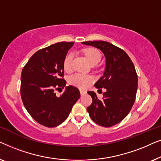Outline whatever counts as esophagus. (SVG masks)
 Masks as SVG:
<instances>
[{
	"mask_svg": "<svg viewBox=\"0 0 161 161\" xmlns=\"http://www.w3.org/2000/svg\"><path fill=\"white\" fill-rule=\"evenodd\" d=\"M80 93L81 95H84V94H86V92L83 91V90H80Z\"/></svg>",
	"mask_w": 161,
	"mask_h": 161,
	"instance_id": "esophagus-1",
	"label": "esophagus"
}]
</instances>
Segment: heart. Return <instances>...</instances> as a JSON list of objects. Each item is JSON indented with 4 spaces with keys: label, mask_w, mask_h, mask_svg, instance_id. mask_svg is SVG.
<instances>
[{
    "label": "heart",
    "mask_w": 161,
    "mask_h": 161,
    "mask_svg": "<svg viewBox=\"0 0 161 161\" xmlns=\"http://www.w3.org/2000/svg\"><path fill=\"white\" fill-rule=\"evenodd\" d=\"M83 53L86 57L87 60L91 64H97L101 59V54L95 48H86L83 50ZM74 60V54L72 53H69L65 57L64 61V68L65 71L69 72L72 69V64H73ZM94 78L92 76L86 75L76 73L72 75L69 78V83L72 85L77 86L80 89H85L89 86Z\"/></svg>",
    "instance_id": "b5f03b06"
}]
</instances>
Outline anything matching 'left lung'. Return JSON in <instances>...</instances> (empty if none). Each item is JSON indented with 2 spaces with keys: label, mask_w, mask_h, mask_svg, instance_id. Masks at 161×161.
I'll return each instance as SVG.
<instances>
[{
  "label": "left lung",
  "mask_w": 161,
  "mask_h": 161,
  "mask_svg": "<svg viewBox=\"0 0 161 161\" xmlns=\"http://www.w3.org/2000/svg\"><path fill=\"white\" fill-rule=\"evenodd\" d=\"M83 45L100 50L105 58L103 76L94 84L98 90L104 88L102 100L96 93L88 92L92 103L87 108L90 117L100 126L109 127L127 116L136 100L138 76L133 61L119 47L105 41L83 42Z\"/></svg>",
  "instance_id": "8db88e82"
}]
</instances>
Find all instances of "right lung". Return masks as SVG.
<instances>
[{"instance_id":"1","label":"right lung","mask_w":161,"mask_h":161,"mask_svg":"<svg viewBox=\"0 0 161 161\" xmlns=\"http://www.w3.org/2000/svg\"><path fill=\"white\" fill-rule=\"evenodd\" d=\"M74 42H58L35 53L23 67L20 94L24 106L35 121L54 127L64 122L80 98L76 87L66 86L64 61ZM65 91L57 97L54 89Z\"/></svg>"}]
</instances>
